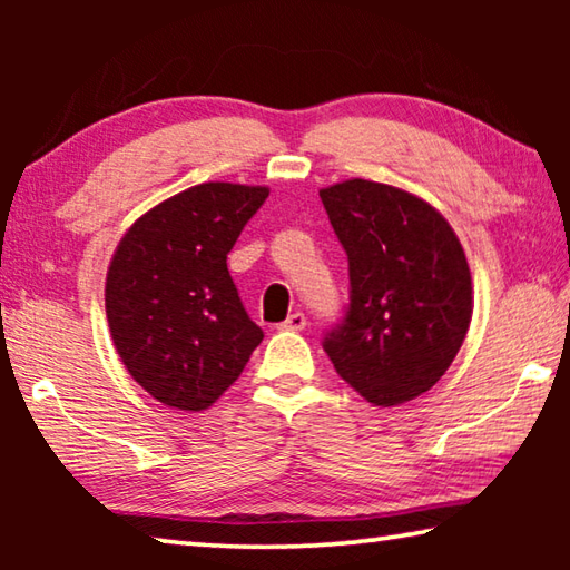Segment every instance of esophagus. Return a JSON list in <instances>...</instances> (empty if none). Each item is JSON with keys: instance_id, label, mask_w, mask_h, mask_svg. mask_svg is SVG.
<instances>
[{"instance_id": "obj_1", "label": "esophagus", "mask_w": 570, "mask_h": 570, "mask_svg": "<svg viewBox=\"0 0 570 570\" xmlns=\"http://www.w3.org/2000/svg\"><path fill=\"white\" fill-rule=\"evenodd\" d=\"M282 330H288V332H302V330H306V316H304L302 312L288 314V320L282 324Z\"/></svg>"}]
</instances>
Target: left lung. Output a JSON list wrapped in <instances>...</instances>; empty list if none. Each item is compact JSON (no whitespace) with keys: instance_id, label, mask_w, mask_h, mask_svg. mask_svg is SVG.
<instances>
[{"instance_id":"left-lung-1","label":"left lung","mask_w":570,"mask_h":570,"mask_svg":"<svg viewBox=\"0 0 570 570\" xmlns=\"http://www.w3.org/2000/svg\"><path fill=\"white\" fill-rule=\"evenodd\" d=\"M350 256V312L326 334L340 377L374 407L435 387L472 320V276L455 230L428 200L350 178L320 190Z\"/></svg>"}]
</instances>
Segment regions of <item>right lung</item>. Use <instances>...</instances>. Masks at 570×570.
<instances>
[{"label":"right lung","instance_id":"add662e5","mask_svg":"<svg viewBox=\"0 0 570 570\" xmlns=\"http://www.w3.org/2000/svg\"><path fill=\"white\" fill-rule=\"evenodd\" d=\"M266 198V186L200 183L146 210L115 248L105 276L112 344L166 407L208 410L264 340L226 256Z\"/></svg>","mask_w":570,"mask_h":570}]
</instances>
